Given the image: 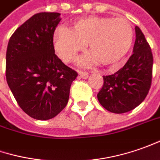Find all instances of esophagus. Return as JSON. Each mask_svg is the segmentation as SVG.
Segmentation results:
<instances>
[{"instance_id": "34e87169", "label": "esophagus", "mask_w": 160, "mask_h": 160, "mask_svg": "<svg viewBox=\"0 0 160 160\" xmlns=\"http://www.w3.org/2000/svg\"><path fill=\"white\" fill-rule=\"evenodd\" d=\"M79 75L81 79H87L88 77V73L86 72H79Z\"/></svg>"}]
</instances>
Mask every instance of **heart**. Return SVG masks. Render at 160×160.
Segmentation results:
<instances>
[{
    "label": "heart",
    "mask_w": 160,
    "mask_h": 160,
    "mask_svg": "<svg viewBox=\"0 0 160 160\" xmlns=\"http://www.w3.org/2000/svg\"><path fill=\"white\" fill-rule=\"evenodd\" d=\"M56 52L64 62L73 61L88 43L92 54L80 58L83 66L97 62L113 66L127 56L133 43V30L124 18L88 17L75 21L71 29L59 26L53 35Z\"/></svg>",
    "instance_id": "1"
}]
</instances>
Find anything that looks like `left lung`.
Wrapping results in <instances>:
<instances>
[{"instance_id":"obj_1","label":"left lung","mask_w":160,"mask_h":160,"mask_svg":"<svg viewBox=\"0 0 160 160\" xmlns=\"http://www.w3.org/2000/svg\"><path fill=\"white\" fill-rule=\"evenodd\" d=\"M135 29L134 54L114 74L103 76V85L97 94L101 105L111 112L125 113L137 107L152 85V49L140 28Z\"/></svg>"}]
</instances>
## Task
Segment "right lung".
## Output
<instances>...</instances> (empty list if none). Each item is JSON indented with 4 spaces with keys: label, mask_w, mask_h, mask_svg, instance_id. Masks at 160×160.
I'll use <instances>...</instances> for the list:
<instances>
[{
    "label": "right lung",
    "mask_w": 160,
    "mask_h": 160,
    "mask_svg": "<svg viewBox=\"0 0 160 160\" xmlns=\"http://www.w3.org/2000/svg\"><path fill=\"white\" fill-rule=\"evenodd\" d=\"M60 15H33L15 31L7 48V83L20 108L39 120L56 117L66 106L78 76L55 54L53 35Z\"/></svg>",
    "instance_id": "1"
}]
</instances>
